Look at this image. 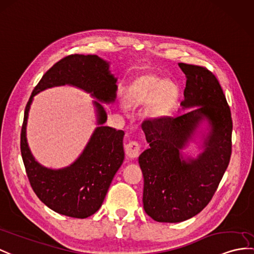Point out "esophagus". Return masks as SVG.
I'll return each instance as SVG.
<instances>
[{
	"label": "esophagus",
	"mask_w": 254,
	"mask_h": 254,
	"mask_svg": "<svg viewBox=\"0 0 254 254\" xmlns=\"http://www.w3.org/2000/svg\"><path fill=\"white\" fill-rule=\"evenodd\" d=\"M141 151V145L139 142L131 141L125 145V152L128 157L130 158H137L140 155Z\"/></svg>",
	"instance_id": "esophagus-1"
}]
</instances>
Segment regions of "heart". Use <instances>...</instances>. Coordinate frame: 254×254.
Masks as SVG:
<instances>
[{
	"label": "heart",
	"mask_w": 254,
	"mask_h": 254,
	"mask_svg": "<svg viewBox=\"0 0 254 254\" xmlns=\"http://www.w3.org/2000/svg\"><path fill=\"white\" fill-rule=\"evenodd\" d=\"M175 96L174 84L154 75H144L139 77L128 88L125 99L127 104L131 107L152 100L154 111L163 113L169 109Z\"/></svg>",
	"instance_id": "obj_1"
}]
</instances>
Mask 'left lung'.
Returning <instances> with one entry per match:
<instances>
[{
    "mask_svg": "<svg viewBox=\"0 0 254 254\" xmlns=\"http://www.w3.org/2000/svg\"><path fill=\"white\" fill-rule=\"evenodd\" d=\"M187 77L182 111L142 124L150 143L139 156L144 178L143 208L157 222L178 223L198 214L211 200L230 163L233 123L218 79L206 67L179 64ZM203 123V151L196 158L182 151Z\"/></svg>",
    "mask_w": 254,
    "mask_h": 254,
    "instance_id": "obj_1",
    "label": "left lung"
}]
</instances>
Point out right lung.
Returning a JSON list of instances; mask_svg holds the SVG:
<instances>
[{
  "mask_svg": "<svg viewBox=\"0 0 254 254\" xmlns=\"http://www.w3.org/2000/svg\"><path fill=\"white\" fill-rule=\"evenodd\" d=\"M116 82L108 61L97 55H70L43 75L29 99L21 128V156L34 193L55 212L76 219H85L96 213L124 162L125 132L103 125L108 115L102 103L115 101ZM64 84L82 89L97 99L93 104L98 127L81 155L70 166L52 170L41 165L30 153L26 124L34 96L47 88Z\"/></svg>",
  "mask_w": 254,
  "mask_h": 254,
  "instance_id": "right-lung-1",
  "label": "right lung"
}]
</instances>
